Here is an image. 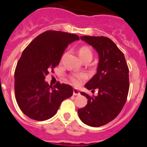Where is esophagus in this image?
<instances>
[{"mask_svg": "<svg viewBox=\"0 0 147 147\" xmlns=\"http://www.w3.org/2000/svg\"><path fill=\"white\" fill-rule=\"evenodd\" d=\"M73 95L74 96H78V95H80V92L78 89H73Z\"/></svg>", "mask_w": 147, "mask_h": 147, "instance_id": "esophagus-1", "label": "esophagus"}]
</instances>
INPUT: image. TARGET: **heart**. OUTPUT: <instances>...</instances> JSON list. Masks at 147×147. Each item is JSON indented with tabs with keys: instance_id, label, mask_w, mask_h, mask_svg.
<instances>
[{
	"instance_id": "b5f03b06",
	"label": "heart",
	"mask_w": 147,
	"mask_h": 147,
	"mask_svg": "<svg viewBox=\"0 0 147 147\" xmlns=\"http://www.w3.org/2000/svg\"><path fill=\"white\" fill-rule=\"evenodd\" d=\"M78 54L82 60H84L86 59H91L92 58V52L88 47L84 46L81 47L78 51ZM87 78V76L84 74H74L70 77L71 82L75 85H79L81 81H84Z\"/></svg>"
}]
</instances>
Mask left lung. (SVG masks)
Listing matches in <instances>:
<instances>
[{"label": "left lung", "mask_w": 147, "mask_h": 147, "mask_svg": "<svg viewBox=\"0 0 147 147\" xmlns=\"http://www.w3.org/2000/svg\"><path fill=\"white\" fill-rule=\"evenodd\" d=\"M81 39L96 49L98 55L97 72L85 84L87 90H98V96L88 98L87 105L78 110L84 124L99 127L118 116L126 102L129 89V68L123 53L116 44L105 36H81Z\"/></svg>", "instance_id": "left-lung-1"}]
</instances>
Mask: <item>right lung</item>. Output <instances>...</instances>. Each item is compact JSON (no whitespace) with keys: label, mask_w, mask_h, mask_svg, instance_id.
<instances>
[{"label":"right lung","mask_w":147,"mask_h":147,"mask_svg":"<svg viewBox=\"0 0 147 147\" xmlns=\"http://www.w3.org/2000/svg\"><path fill=\"white\" fill-rule=\"evenodd\" d=\"M79 37L66 32L49 30L30 43L15 71V94L21 111L30 119L43 121L55 115L61 102L73 94L69 84L49 85L45 80L59 64L69 44Z\"/></svg>","instance_id":"obj_1"}]
</instances>
